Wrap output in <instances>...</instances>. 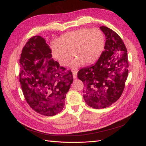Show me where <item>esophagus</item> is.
I'll return each mask as SVG.
<instances>
[{
  "label": "esophagus",
  "instance_id": "obj_1",
  "mask_svg": "<svg viewBox=\"0 0 146 146\" xmlns=\"http://www.w3.org/2000/svg\"><path fill=\"white\" fill-rule=\"evenodd\" d=\"M73 76L74 79H76L77 78V71H73Z\"/></svg>",
  "mask_w": 146,
  "mask_h": 146
}]
</instances>
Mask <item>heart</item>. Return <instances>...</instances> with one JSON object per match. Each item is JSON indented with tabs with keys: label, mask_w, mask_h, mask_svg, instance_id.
Returning <instances> with one entry per match:
<instances>
[{
	"label": "heart",
	"mask_w": 146,
	"mask_h": 146,
	"mask_svg": "<svg viewBox=\"0 0 146 146\" xmlns=\"http://www.w3.org/2000/svg\"><path fill=\"white\" fill-rule=\"evenodd\" d=\"M105 42L103 33L98 29L82 28L63 34L52 42V57L61 66H66L70 60V52L76 57L71 61V69H77L85 63H96L103 53Z\"/></svg>",
	"instance_id": "heart-1"
}]
</instances>
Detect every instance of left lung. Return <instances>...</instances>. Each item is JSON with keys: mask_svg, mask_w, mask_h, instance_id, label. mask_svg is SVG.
I'll return each mask as SVG.
<instances>
[{"mask_svg": "<svg viewBox=\"0 0 146 146\" xmlns=\"http://www.w3.org/2000/svg\"><path fill=\"white\" fill-rule=\"evenodd\" d=\"M100 29L106 39L105 51L95 64L78 73L85 85L83 98L94 108L109 107L120 97L129 73L127 51L122 39L107 27Z\"/></svg>", "mask_w": 146, "mask_h": 146, "instance_id": "obj_1", "label": "left lung"}]
</instances>
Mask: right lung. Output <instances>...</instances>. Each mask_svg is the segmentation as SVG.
Listing matches in <instances>:
<instances>
[{
    "instance_id": "right-lung-1",
    "label": "right lung",
    "mask_w": 146,
    "mask_h": 146,
    "mask_svg": "<svg viewBox=\"0 0 146 146\" xmlns=\"http://www.w3.org/2000/svg\"><path fill=\"white\" fill-rule=\"evenodd\" d=\"M51 57L45 39L35 36L24 46L19 60V82L24 97L34 110L45 116L63 109L73 81L72 72L66 71Z\"/></svg>"
}]
</instances>
